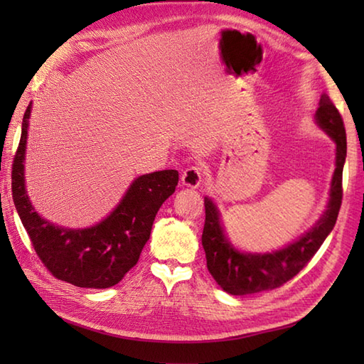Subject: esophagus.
<instances>
[{"instance_id": "esophagus-1", "label": "esophagus", "mask_w": 364, "mask_h": 364, "mask_svg": "<svg viewBox=\"0 0 364 364\" xmlns=\"http://www.w3.org/2000/svg\"><path fill=\"white\" fill-rule=\"evenodd\" d=\"M203 167L200 166H192L186 168L181 175V184L184 188H191V189H197L200 184H202L203 180Z\"/></svg>"}]
</instances>
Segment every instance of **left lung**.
<instances>
[{
	"mask_svg": "<svg viewBox=\"0 0 364 364\" xmlns=\"http://www.w3.org/2000/svg\"><path fill=\"white\" fill-rule=\"evenodd\" d=\"M316 122L336 144V168L330 186V200L326 213L316 225L282 250L272 253H242L236 250L223 233L220 214L211 198H205V227L202 245L206 253V266L220 288L245 296L280 288L304 269L322 242L333 230L343 202V167L347 142L341 114L328 95L321 97Z\"/></svg>",
	"mask_w": 364,
	"mask_h": 364,
	"instance_id": "8db88e82",
	"label": "left lung"
}]
</instances>
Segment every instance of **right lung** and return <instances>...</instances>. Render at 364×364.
Segmentation results:
<instances>
[{"label": "right lung", "mask_w": 364, "mask_h": 364, "mask_svg": "<svg viewBox=\"0 0 364 364\" xmlns=\"http://www.w3.org/2000/svg\"><path fill=\"white\" fill-rule=\"evenodd\" d=\"M31 103L23 115L21 137L12 164V197L37 257L58 278L80 288L105 289L117 284L141 257L161 205L173 194L176 170L136 178L117 208L97 225L70 230L42 219L25 189V151Z\"/></svg>", "instance_id": "obj_1"}]
</instances>
